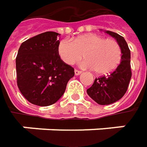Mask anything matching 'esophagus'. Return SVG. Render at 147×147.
Masks as SVG:
<instances>
[{
  "label": "esophagus",
  "instance_id": "34e87169",
  "mask_svg": "<svg viewBox=\"0 0 147 147\" xmlns=\"http://www.w3.org/2000/svg\"><path fill=\"white\" fill-rule=\"evenodd\" d=\"M74 74H75V75H76V76H78V75H80V74H82V72H81V71L78 70V69H75V70H74Z\"/></svg>",
  "mask_w": 147,
  "mask_h": 147
}]
</instances>
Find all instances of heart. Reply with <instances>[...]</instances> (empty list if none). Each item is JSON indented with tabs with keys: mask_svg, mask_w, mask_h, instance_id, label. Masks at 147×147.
Returning a JSON list of instances; mask_svg holds the SVG:
<instances>
[{
	"mask_svg": "<svg viewBox=\"0 0 147 147\" xmlns=\"http://www.w3.org/2000/svg\"><path fill=\"white\" fill-rule=\"evenodd\" d=\"M58 53L61 59L73 65L83 56L81 62L84 68L93 69L99 74H107L114 71L121 60V48L113 39L94 33H88L74 38L73 41L64 39L58 45Z\"/></svg>",
	"mask_w": 147,
	"mask_h": 147,
	"instance_id": "obj_1",
	"label": "heart"
}]
</instances>
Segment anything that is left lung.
<instances>
[{
  "mask_svg": "<svg viewBox=\"0 0 147 147\" xmlns=\"http://www.w3.org/2000/svg\"><path fill=\"white\" fill-rule=\"evenodd\" d=\"M115 37L121 48V62L111 74L95 79L92 86L87 90L88 96L99 105H110L121 99L127 92L132 72L130 66L131 53L123 37L118 33L105 31Z\"/></svg>",
  "mask_w": 147,
  "mask_h": 147,
  "instance_id": "1",
  "label": "left lung"
}]
</instances>
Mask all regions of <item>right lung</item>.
I'll list each match as a JSON object with an SVG mask.
<instances>
[{
	"label": "right lung",
	"mask_w": 147,
	"mask_h": 147,
	"mask_svg": "<svg viewBox=\"0 0 147 147\" xmlns=\"http://www.w3.org/2000/svg\"><path fill=\"white\" fill-rule=\"evenodd\" d=\"M46 32L21 44L16 57L17 84L30 103L48 106L64 95L74 69L60 59L59 37Z\"/></svg>",
	"instance_id": "obj_1"
}]
</instances>
